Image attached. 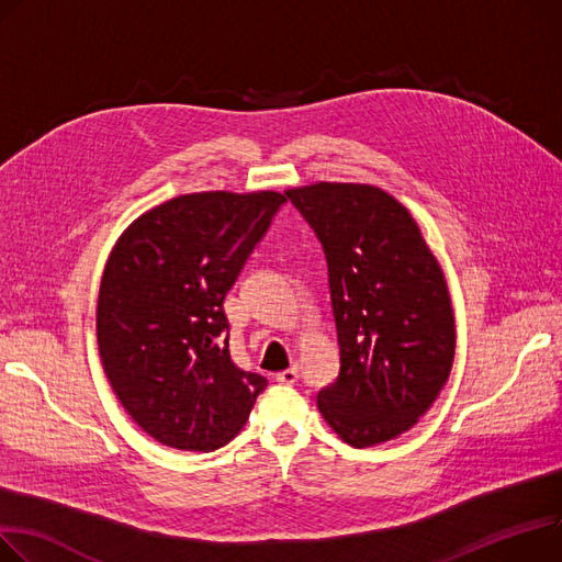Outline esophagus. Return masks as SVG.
Listing matches in <instances>:
<instances>
[{
  "label": "esophagus",
  "mask_w": 562,
  "mask_h": 562,
  "mask_svg": "<svg viewBox=\"0 0 562 562\" xmlns=\"http://www.w3.org/2000/svg\"><path fill=\"white\" fill-rule=\"evenodd\" d=\"M297 378H301V366L293 363L291 368L282 370L276 380H278L280 384H295V382H297Z\"/></svg>",
  "instance_id": "34e87169"
}]
</instances>
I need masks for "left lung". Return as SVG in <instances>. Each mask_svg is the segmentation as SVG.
<instances>
[{
  "label": "left lung",
  "mask_w": 562,
  "mask_h": 562,
  "mask_svg": "<svg viewBox=\"0 0 562 562\" xmlns=\"http://www.w3.org/2000/svg\"><path fill=\"white\" fill-rule=\"evenodd\" d=\"M284 196L323 244L341 370L325 423L352 447L397 438L450 378L457 329L442 269L408 210L380 187L316 182Z\"/></svg>",
  "instance_id": "left-lung-1"
}]
</instances>
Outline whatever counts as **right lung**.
Segmentation results:
<instances>
[{
    "label": "right lung",
    "instance_id": "1",
    "mask_svg": "<svg viewBox=\"0 0 562 562\" xmlns=\"http://www.w3.org/2000/svg\"><path fill=\"white\" fill-rule=\"evenodd\" d=\"M282 203L278 192L176 196L135 218L108 257L97 305L105 378L173 450L231 442L267 389L233 361L223 301Z\"/></svg>",
    "mask_w": 562,
    "mask_h": 562
}]
</instances>
